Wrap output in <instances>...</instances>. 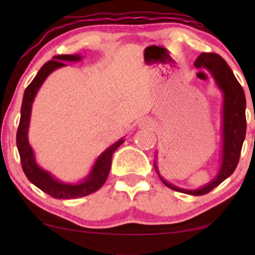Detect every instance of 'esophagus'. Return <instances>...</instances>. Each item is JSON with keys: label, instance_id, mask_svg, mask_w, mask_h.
<instances>
[{"label": "esophagus", "instance_id": "obj_1", "mask_svg": "<svg viewBox=\"0 0 255 255\" xmlns=\"http://www.w3.org/2000/svg\"><path fill=\"white\" fill-rule=\"evenodd\" d=\"M139 127H140V128H149V127H152V122L147 120V118H141V120L139 121Z\"/></svg>", "mask_w": 255, "mask_h": 255}]
</instances>
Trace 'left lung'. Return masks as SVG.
<instances>
[{
	"mask_svg": "<svg viewBox=\"0 0 255 255\" xmlns=\"http://www.w3.org/2000/svg\"><path fill=\"white\" fill-rule=\"evenodd\" d=\"M195 67L205 68L210 72L219 89L223 92V147L222 163L217 176L210 183L195 190L181 189L173 186L160 176L158 167L154 162V169L165 186L180 193L201 196L205 195L219 186L223 181L228 179L235 172L239 162L240 152L246 135V99L243 87L240 86L235 74L219 54L202 53L195 60Z\"/></svg>",
	"mask_w": 255,
	"mask_h": 255,
	"instance_id": "obj_1",
	"label": "left lung"
}]
</instances>
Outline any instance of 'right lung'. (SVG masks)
Masks as SVG:
<instances>
[{
	"instance_id": "obj_1",
	"label": "right lung",
	"mask_w": 255,
	"mask_h": 255,
	"mask_svg": "<svg viewBox=\"0 0 255 255\" xmlns=\"http://www.w3.org/2000/svg\"><path fill=\"white\" fill-rule=\"evenodd\" d=\"M82 57L80 54H59L55 55L53 60L47 61L39 69L32 82L26 87L25 92H24L22 108H20L19 125L16 134V144L17 148H18L20 163H22L24 174H25L31 183H33L44 193L48 194L54 198H58V200H72V198L83 197L99 190L107 181L108 175H109L111 168V158H113L114 152L124 142V139H120V140L111 145L110 147H108L97 158L96 162L94 163L93 168L90 170L89 175L86 177V180L76 184L60 182V181L54 179L50 173L41 169L37 165L36 160H34L33 151L29 144V139H27L31 108H32L34 96H36L40 86L43 85L45 79L54 69L66 66L64 61H80Z\"/></svg>"
}]
</instances>
